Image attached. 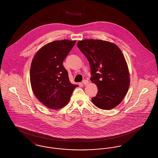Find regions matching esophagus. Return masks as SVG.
Masks as SVG:
<instances>
[{
	"label": "esophagus",
	"instance_id": "esophagus-1",
	"mask_svg": "<svg viewBox=\"0 0 158 158\" xmlns=\"http://www.w3.org/2000/svg\"><path fill=\"white\" fill-rule=\"evenodd\" d=\"M82 83L84 85H87L89 83V81L88 80H83Z\"/></svg>",
	"mask_w": 158,
	"mask_h": 158
}]
</instances>
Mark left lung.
<instances>
[{"label":"left lung","instance_id":"left-lung-1","mask_svg":"<svg viewBox=\"0 0 158 158\" xmlns=\"http://www.w3.org/2000/svg\"><path fill=\"white\" fill-rule=\"evenodd\" d=\"M77 47L89 62L90 81L98 88L94 104L102 110L119 105L127 92L130 75L127 64L119 47L101 40L79 41Z\"/></svg>","mask_w":158,"mask_h":158}]
</instances>
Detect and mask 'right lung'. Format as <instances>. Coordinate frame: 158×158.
I'll use <instances>...</instances> for the list:
<instances>
[{"instance_id":"add662e5","label":"right lung","mask_w":158,"mask_h":158,"mask_svg":"<svg viewBox=\"0 0 158 158\" xmlns=\"http://www.w3.org/2000/svg\"><path fill=\"white\" fill-rule=\"evenodd\" d=\"M76 41H54L41 47L31 65V88L36 98L50 109L58 110L68 104L77 85L69 81L63 62Z\"/></svg>"}]
</instances>
